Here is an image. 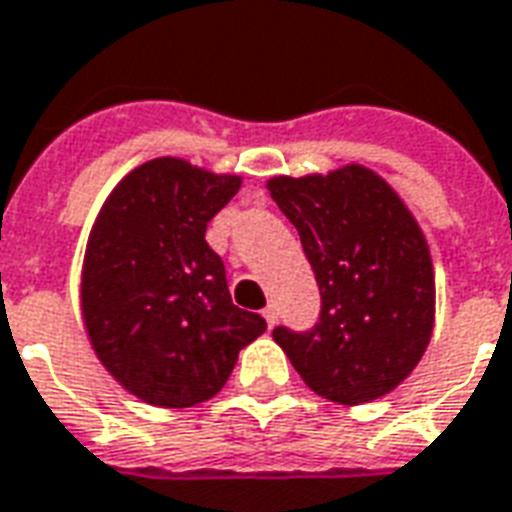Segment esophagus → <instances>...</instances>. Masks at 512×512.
Segmentation results:
<instances>
[{"label":"esophagus","mask_w":512,"mask_h":512,"mask_svg":"<svg viewBox=\"0 0 512 512\" xmlns=\"http://www.w3.org/2000/svg\"><path fill=\"white\" fill-rule=\"evenodd\" d=\"M263 317H266L268 328H274V325H276V317H279V312H276V306H274V304H268L266 309H263Z\"/></svg>","instance_id":"esophagus-1"}]
</instances>
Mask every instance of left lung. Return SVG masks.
<instances>
[{"mask_svg":"<svg viewBox=\"0 0 512 512\" xmlns=\"http://www.w3.org/2000/svg\"><path fill=\"white\" fill-rule=\"evenodd\" d=\"M268 192L301 236L320 287L309 331L276 325L274 342L317 396L363 404L410 377L434 328L429 244L374 170L276 176Z\"/></svg>","mask_w":512,"mask_h":512,"instance_id":"obj_1","label":"left lung"}]
</instances>
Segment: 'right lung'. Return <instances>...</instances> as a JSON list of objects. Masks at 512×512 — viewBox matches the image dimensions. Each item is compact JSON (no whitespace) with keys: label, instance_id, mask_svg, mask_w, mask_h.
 Masks as SVG:
<instances>
[{"label":"right lung","instance_id":"obj_1","mask_svg":"<svg viewBox=\"0 0 512 512\" xmlns=\"http://www.w3.org/2000/svg\"><path fill=\"white\" fill-rule=\"evenodd\" d=\"M241 187L176 157L119 181L94 222L81 276L83 323L102 366L154 407L222 391L238 352L266 331L230 298L206 227Z\"/></svg>","mask_w":512,"mask_h":512}]
</instances>
